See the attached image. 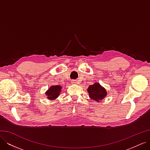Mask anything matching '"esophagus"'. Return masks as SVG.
<instances>
[{"label":"esophagus","instance_id":"esophagus-1","mask_svg":"<svg viewBox=\"0 0 150 150\" xmlns=\"http://www.w3.org/2000/svg\"><path fill=\"white\" fill-rule=\"evenodd\" d=\"M76 83H77V82H76V80H74V79H73V80L71 81V83H72V84H76Z\"/></svg>","mask_w":150,"mask_h":150}]
</instances>
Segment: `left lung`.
I'll use <instances>...</instances> for the list:
<instances>
[{
    "mask_svg": "<svg viewBox=\"0 0 150 150\" xmlns=\"http://www.w3.org/2000/svg\"><path fill=\"white\" fill-rule=\"evenodd\" d=\"M88 91L90 98L96 101H100L104 97L106 96V89L99 84V83H95L90 85L88 88Z\"/></svg>",
    "mask_w": 150,
    "mask_h": 150,
    "instance_id": "left-lung-1",
    "label": "left lung"
}]
</instances>
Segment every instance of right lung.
<instances>
[{
	"mask_svg": "<svg viewBox=\"0 0 150 150\" xmlns=\"http://www.w3.org/2000/svg\"><path fill=\"white\" fill-rule=\"evenodd\" d=\"M61 91V87L60 86H52L50 87L46 93L47 98L49 99H54L58 97Z\"/></svg>",
	"mask_w": 150,
	"mask_h": 150,
	"instance_id": "obj_1",
	"label": "right lung"
}]
</instances>
